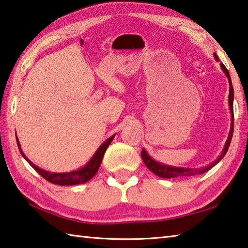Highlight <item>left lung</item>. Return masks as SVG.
<instances>
[{"label": "left lung", "mask_w": 248, "mask_h": 248, "mask_svg": "<svg viewBox=\"0 0 248 248\" xmlns=\"http://www.w3.org/2000/svg\"><path fill=\"white\" fill-rule=\"evenodd\" d=\"M216 59L218 60V56L215 55ZM221 67L225 73V75L229 78V82H230V93H229V104H230V108H231V113H232V123H231V131H230L228 140L225 142L224 149L221 154L220 157L216 160L215 162H212L210 166L205 167L202 169H184V168H174V167H168L164 166V164L159 163L157 161H155L154 159H151L148 154L146 153L145 149L141 150V158L142 161L145 162L146 167L149 169V170L155 173V175H158L160 177H164V179H173V177H187V176H193V175H197V174H202V173L207 172L208 170H210L212 167H215L217 163H218L221 159H222L225 154L228 153V149L230 147V144H231L232 140V136H233V128H234V114H233V97H234V93H233V87H232V81H231V77H230L229 71L227 67L221 63Z\"/></svg>", "instance_id": "left-lung-1"}]
</instances>
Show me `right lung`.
<instances>
[{
	"mask_svg": "<svg viewBox=\"0 0 248 248\" xmlns=\"http://www.w3.org/2000/svg\"><path fill=\"white\" fill-rule=\"evenodd\" d=\"M113 138H114V135L111 136L108 140L104 141L103 144L100 146V148L97 150V153L94 154L93 157L90 159V161L87 163L84 168H81L77 171L67 172V173H51V172H47L45 170H41L40 168L34 166V164L30 161V160L26 158V155H24V153L20 149L19 141H18V140H17V137H16V141H17V145H18V148H19L21 155H23V157L27 160V162L39 173V174L43 177V179L49 181L52 184L77 185V184L86 183V182H88L90 179H93V177L95 175V173H97L100 164H101L104 153H106V150L108 147V145L111 144Z\"/></svg>",
	"mask_w": 248,
	"mask_h": 248,
	"instance_id": "right-lung-1",
	"label": "right lung"
}]
</instances>
